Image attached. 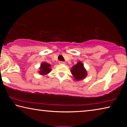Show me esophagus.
<instances>
[{
	"mask_svg": "<svg viewBox=\"0 0 127 127\" xmlns=\"http://www.w3.org/2000/svg\"><path fill=\"white\" fill-rule=\"evenodd\" d=\"M59 63L60 64H65V63L64 62H63V61H59Z\"/></svg>",
	"mask_w": 127,
	"mask_h": 127,
	"instance_id": "1",
	"label": "esophagus"
}]
</instances>
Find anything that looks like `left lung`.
Segmentation results:
<instances>
[{
    "label": "left lung",
    "instance_id": "left-lung-1",
    "mask_svg": "<svg viewBox=\"0 0 127 127\" xmlns=\"http://www.w3.org/2000/svg\"><path fill=\"white\" fill-rule=\"evenodd\" d=\"M70 72L76 81L84 79L87 76L86 70L81 62H78L77 64L73 66Z\"/></svg>",
    "mask_w": 127,
    "mask_h": 127
}]
</instances>
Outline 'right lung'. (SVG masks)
Here are the masks:
<instances>
[{"label": "right lung", "mask_w": 127, "mask_h": 127, "mask_svg": "<svg viewBox=\"0 0 127 127\" xmlns=\"http://www.w3.org/2000/svg\"><path fill=\"white\" fill-rule=\"evenodd\" d=\"M50 64L47 63L46 62L42 63L41 64L40 71H38L39 73L41 75H45L49 73L51 71V69L50 68Z\"/></svg>", "instance_id": "obj_1"}]
</instances>
